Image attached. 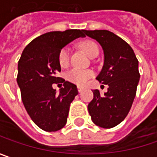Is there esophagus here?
Segmentation results:
<instances>
[{"label": "esophagus", "instance_id": "34e87169", "mask_svg": "<svg viewBox=\"0 0 157 157\" xmlns=\"http://www.w3.org/2000/svg\"><path fill=\"white\" fill-rule=\"evenodd\" d=\"M77 90H78L79 92H82L83 90V88L82 87H81V86H77Z\"/></svg>", "mask_w": 157, "mask_h": 157}]
</instances>
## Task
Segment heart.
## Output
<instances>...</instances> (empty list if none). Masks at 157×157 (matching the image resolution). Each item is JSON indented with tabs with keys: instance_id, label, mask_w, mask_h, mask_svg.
<instances>
[{
	"instance_id": "1",
	"label": "heart",
	"mask_w": 157,
	"mask_h": 157,
	"mask_svg": "<svg viewBox=\"0 0 157 157\" xmlns=\"http://www.w3.org/2000/svg\"><path fill=\"white\" fill-rule=\"evenodd\" d=\"M80 47L86 54L91 58L95 54H98V46L92 40H83L80 43ZM59 64L61 67H67L69 63V50L67 47H63L59 52ZM94 73L91 70H83L80 68H73L67 73V79L75 84L83 85L87 81L93 76Z\"/></svg>"
}]
</instances>
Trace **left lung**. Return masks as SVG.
Segmentation results:
<instances>
[{
    "instance_id": "obj_1",
    "label": "left lung",
    "mask_w": 157,
    "mask_h": 157,
    "mask_svg": "<svg viewBox=\"0 0 157 157\" xmlns=\"http://www.w3.org/2000/svg\"><path fill=\"white\" fill-rule=\"evenodd\" d=\"M83 32L96 39L104 50V66L97 80L109 86L104 95L98 90H93L94 98L88 110L95 125L112 128L125 119L132 107L140 80L139 62L132 47L113 32L106 30Z\"/></svg>"
}]
</instances>
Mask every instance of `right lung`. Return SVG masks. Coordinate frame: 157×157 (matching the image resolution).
I'll return each mask as SVG.
<instances>
[{
  "label": "right lung",
  "mask_w": 157,
  "mask_h": 157,
  "mask_svg": "<svg viewBox=\"0 0 157 157\" xmlns=\"http://www.w3.org/2000/svg\"><path fill=\"white\" fill-rule=\"evenodd\" d=\"M80 37L83 30H67L44 33L28 44L18 61L17 84L20 88L24 108L32 121L46 132H55L67 123L70 104L78 94L77 88L57 77L61 68L59 52ZM63 82L57 92L52 83Z\"/></svg>",
  "instance_id": "add662e5"
}]
</instances>
